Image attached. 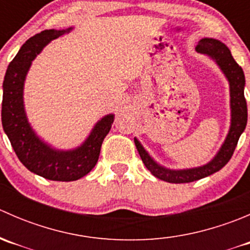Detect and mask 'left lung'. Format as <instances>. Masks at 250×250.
I'll return each mask as SVG.
<instances>
[{
    "label": "left lung",
    "instance_id": "left-lung-1",
    "mask_svg": "<svg viewBox=\"0 0 250 250\" xmlns=\"http://www.w3.org/2000/svg\"><path fill=\"white\" fill-rule=\"evenodd\" d=\"M196 50L201 54H204L213 59L219 66V69L225 75V77L228 78L229 85H230V129H229L223 145L219 148L213 160H210L208 163L201 166V167L186 168V169H169V168L161 166L160 163H157L151 157L150 153L144 148L140 141L137 138H134L135 146H137L138 152H139L145 167L156 178L167 181V183H191V181L200 180V179L219 172L232 157L234 148H236L239 137L246 129L247 120H248L247 102L246 98H244V85H246L244 72L242 67L234 62L230 49L219 40L204 37V39L200 40Z\"/></svg>",
    "mask_w": 250,
    "mask_h": 250
}]
</instances>
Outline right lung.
Segmentation results:
<instances>
[{
	"mask_svg": "<svg viewBox=\"0 0 250 250\" xmlns=\"http://www.w3.org/2000/svg\"><path fill=\"white\" fill-rule=\"evenodd\" d=\"M65 30H44L27 40L19 49L3 81L2 127L20 162L42 178L54 181H74L87 175L97 165L100 148L110 132L115 115L109 113L98 121L80 146L59 150L42 140L27 120L24 106V84L32 60L53 40L67 34Z\"/></svg>",
	"mask_w": 250,
	"mask_h": 250,
	"instance_id": "add662e5",
	"label": "right lung"
}]
</instances>
